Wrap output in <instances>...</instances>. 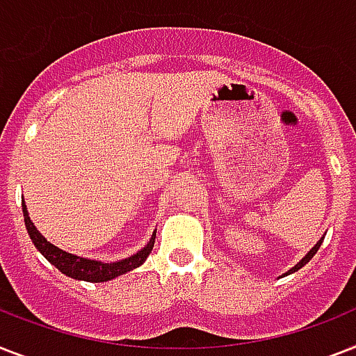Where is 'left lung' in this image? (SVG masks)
Wrapping results in <instances>:
<instances>
[{"mask_svg":"<svg viewBox=\"0 0 356 356\" xmlns=\"http://www.w3.org/2000/svg\"><path fill=\"white\" fill-rule=\"evenodd\" d=\"M320 245H322V241H318V243L314 245V247H313V248H311V252H309V254H307V256H305V258H303V259H302V261H300V263H298V265H296V267H293V268H291V270H289V274H291V273H296V270H298V268H302V267H303V265H305V263H307V261H309V259L313 258L314 254L318 252V248H320Z\"/></svg>","mask_w":356,"mask_h":356,"instance_id":"obj_1","label":"left lung"}]
</instances>
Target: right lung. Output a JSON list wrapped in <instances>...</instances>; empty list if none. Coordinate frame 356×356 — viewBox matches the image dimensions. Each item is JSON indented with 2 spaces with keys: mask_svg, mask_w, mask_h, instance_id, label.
<instances>
[{
  "mask_svg": "<svg viewBox=\"0 0 356 356\" xmlns=\"http://www.w3.org/2000/svg\"><path fill=\"white\" fill-rule=\"evenodd\" d=\"M23 207V218H25V227H27V232L33 239L34 247L40 250V252L45 256L49 263H53L54 267L60 270L62 274L69 276V278L74 280H83V282H93V283H102L109 282V280L117 278L120 274H126L133 268H137L138 265H143L146 261V258L152 252L153 243H155V232H153L149 243L138 250L137 254H133L131 258H126L122 261L117 263H102V261H95V259H86V258H78L74 254H69L62 248L54 247L43 238L42 234L38 232L36 227L33 225L31 218L27 213V207L25 203H22Z\"/></svg>",
  "mask_w": 356,
  "mask_h": 356,
  "instance_id": "add662e5",
  "label": "right lung"
}]
</instances>
